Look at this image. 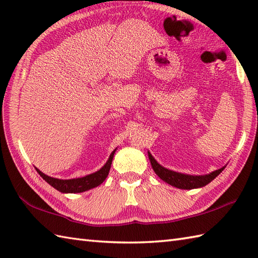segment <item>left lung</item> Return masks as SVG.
<instances>
[{
    "label": "left lung",
    "mask_w": 258,
    "mask_h": 258,
    "mask_svg": "<svg viewBox=\"0 0 258 258\" xmlns=\"http://www.w3.org/2000/svg\"><path fill=\"white\" fill-rule=\"evenodd\" d=\"M149 153V158L150 162L152 164V167L154 169V172L156 175L161 179H163L164 182L174 186V187H177L180 189H193V188H201L203 186L207 185L208 183H211L212 180L218 176L223 169L226 167L223 166L222 168H218L216 171H214L210 174L206 175H189V174H183V173H178L172 171V169H168L166 167L162 166L161 164H158L157 161L155 160L153 155Z\"/></svg>",
    "instance_id": "obj_1"
}]
</instances>
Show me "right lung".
I'll list each match as a JSON object with an SVG mask.
<instances>
[{"label": "right lung", "mask_w": 258, "mask_h": 258, "mask_svg": "<svg viewBox=\"0 0 258 258\" xmlns=\"http://www.w3.org/2000/svg\"><path fill=\"white\" fill-rule=\"evenodd\" d=\"M115 152H116V149H115L111 153V155H109L106 163L104 164V166H102L100 169H98V171L86 175V176H83V177L59 179V178L51 177V176H48V175H45L44 173H42L40 169L36 167H35V169H36V172L40 174V176H42V178L44 179L46 183L53 186V187L57 189L58 191H61V193H65V194L83 193V191L92 189V188L96 187V186L101 185L104 180L106 179L109 169H111L112 161H113Z\"/></svg>", "instance_id": "obj_1"}]
</instances>
